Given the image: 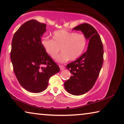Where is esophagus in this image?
<instances>
[{
    "label": "esophagus",
    "mask_w": 124,
    "mask_h": 124,
    "mask_svg": "<svg viewBox=\"0 0 124 124\" xmlns=\"http://www.w3.org/2000/svg\"><path fill=\"white\" fill-rule=\"evenodd\" d=\"M59 68H60V70H64V69H65V67H64V66L63 65H59Z\"/></svg>",
    "instance_id": "esophagus-1"
}]
</instances>
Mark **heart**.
Masks as SVG:
<instances>
[{
	"instance_id": "b5f03b06",
	"label": "heart",
	"mask_w": 124,
	"mask_h": 124,
	"mask_svg": "<svg viewBox=\"0 0 124 124\" xmlns=\"http://www.w3.org/2000/svg\"><path fill=\"white\" fill-rule=\"evenodd\" d=\"M41 44L46 53L54 59L61 49L62 54L57 58L60 62L75 60L81 56L86 46V38L84 34L60 30L53 34V39L44 38Z\"/></svg>"
}]
</instances>
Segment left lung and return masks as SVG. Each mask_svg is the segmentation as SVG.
<instances>
[{
  "label": "left lung",
  "instance_id": "left-lung-1",
  "mask_svg": "<svg viewBox=\"0 0 124 124\" xmlns=\"http://www.w3.org/2000/svg\"><path fill=\"white\" fill-rule=\"evenodd\" d=\"M73 30L83 32L89 40V45L86 52L66 65L71 77L65 82L64 87L70 94L80 95L90 90L98 79L103 64V45L99 34L91 25L82 24Z\"/></svg>",
  "mask_w": 124,
  "mask_h": 124
}]
</instances>
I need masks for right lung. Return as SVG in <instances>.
<instances>
[{
	"label": "right lung",
	"mask_w": 124,
	"mask_h": 124,
	"mask_svg": "<svg viewBox=\"0 0 124 124\" xmlns=\"http://www.w3.org/2000/svg\"><path fill=\"white\" fill-rule=\"evenodd\" d=\"M46 26L36 20L28 21L15 33L11 42L10 59L14 74L21 86L29 92H42L50 78L60 71L41 44Z\"/></svg>",
	"instance_id": "add662e5"
}]
</instances>
